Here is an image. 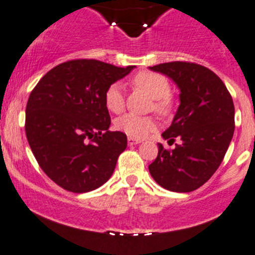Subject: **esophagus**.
I'll list each match as a JSON object with an SVG mask.
<instances>
[{
	"instance_id": "34e87169",
	"label": "esophagus",
	"mask_w": 255,
	"mask_h": 255,
	"mask_svg": "<svg viewBox=\"0 0 255 255\" xmlns=\"http://www.w3.org/2000/svg\"><path fill=\"white\" fill-rule=\"evenodd\" d=\"M127 142H128V146H133V144L141 143V141H139V139H134V138H132V137H128Z\"/></svg>"
}]
</instances>
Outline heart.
Returning <instances> with one entry per match:
<instances>
[{
    "label": "heart",
    "mask_w": 255,
    "mask_h": 255,
    "mask_svg": "<svg viewBox=\"0 0 255 255\" xmlns=\"http://www.w3.org/2000/svg\"><path fill=\"white\" fill-rule=\"evenodd\" d=\"M132 85L141 89L153 99L154 111L160 114L170 113L173 107L168 80L163 75L153 71H139L130 80ZM104 104L112 113H121L125 108V94L120 83H113L104 92ZM116 127L133 138H144L156 128L153 117H139L135 114H125L116 121Z\"/></svg>",
    "instance_id": "heart-1"
}]
</instances>
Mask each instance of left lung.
<instances>
[{
    "mask_svg": "<svg viewBox=\"0 0 255 255\" xmlns=\"http://www.w3.org/2000/svg\"><path fill=\"white\" fill-rule=\"evenodd\" d=\"M165 74L180 89V106L162 137L180 144L158 154L148 166L151 176L163 189L190 192L214 175L234 134V103L223 80L210 69L195 63L172 61L149 66Z\"/></svg>",
    "mask_w": 255,
    "mask_h": 255,
    "instance_id": "8db88e82",
    "label": "left lung"
}]
</instances>
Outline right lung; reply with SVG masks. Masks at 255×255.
I'll list each match as a JSON object with an SVG mask.
<instances>
[{
	"mask_svg": "<svg viewBox=\"0 0 255 255\" xmlns=\"http://www.w3.org/2000/svg\"><path fill=\"white\" fill-rule=\"evenodd\" d=\"M133 68L70 60L47 71L31 92L25 121L28 144L41 170L64 190L92 191L113 173L127 135L108 129L104 92Z\"/></svg>",
	"mask_w": 255,
	"mask_h": 255,
	"instance_id": "obj_1",
	"label": "right lung"
}]
</instances>
